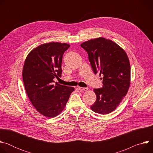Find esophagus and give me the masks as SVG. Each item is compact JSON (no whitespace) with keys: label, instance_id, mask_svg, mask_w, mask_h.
<instances>
[{"label":"esophagus","instance_id":"esophagus-1","mask_svg":"<svg viewBox=\"0 0 153 153\" xmlns=\"http://www.w3.org/2000/svg\"><path fill=\"white\" fill-rule=\"evenodd\" d=\"M77 89L80 91H87L88 90V88H83V87H77Z\"/></svg>","mask_w":153,"mask_h":153}]
</instances>
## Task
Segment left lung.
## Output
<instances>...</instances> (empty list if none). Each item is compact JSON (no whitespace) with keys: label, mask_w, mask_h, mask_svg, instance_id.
<instances>
[{"label":"left lung","mask_w":153,"mask_h":153,"mask_svg":"<svg viewBox=\"0 0 153 153\" xmlns=\"http://www.w3.org/2000/svg\"><path fill=\"white\" fill-rule=\"evenodd\" d=\"M80 46L88 53L94 74L99 72L100 76H103L102 88L94 89L97 99L91 110L100 114L110 113L129 89L131 67L128 57L116 43L103 37L89 40Z\"/></svg>","instance_id":"obj_1"}]
</instances>
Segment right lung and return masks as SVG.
<instances>
[{
    "mask_svg": "<svg viewBox=\"0 0 153 153\" xmlns=\"http://www.w3.org/2000/svg\"><path fill=\"white\" fill-rule=\"evenodd\" d=\"M70 47L65 43H44L33 49L24 63L22 77L27 96L36 110L49 118L63 111L74 90L53 84L54 79L62 76L63 55Z\"/></svg>",
    "mask_w": 153,
    "mask_h": 153,
    "instance_id": "add662e5",
    "label": "right lung"
}]
</instances>
